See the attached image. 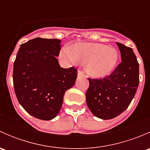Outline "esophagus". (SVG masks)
I'll return each instance as SVG.
<instances>
[{
	"label": "esophagus",
	"mask_w": 150,
	"mask_h": 150,
	"mask_svg": "<svg viewBox=\"0 0 150 150\" xmlns=\"http://www.w3.org/2000/svg\"><path fill=\"white\" fill-rule=\"evenodd\" d=\"M78 78H86V76H85L83 72V71H81V70H78Z\"/></svg>",
	"instance_id": "1"
}]
</instances>
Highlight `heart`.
Returning <instances> with one entry per match:
<instances>
[{"instance_id": "b5f03b06", "label": "heart", "mask_w": 150, "mask_h": 150, "mask_svg": "<svg viewBox=\"0 0 150 150\" xmlns=\"http://www.w3.org/2000/svg\"><path fill=\"white\" fill-rule=\"evenodd\" d=\"M61 55L72 62L86 63L85 69L88 75L96 78L110 75L118 61L115 48L101 43H78L72 48L65 46Z\"/></svg>"}]
</instances>
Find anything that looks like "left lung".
Returning <instances> with one entry per match:
<instances>
[{"instance_id":"obj_1","label":"left lung","mask_w":150,"mask_h":150,"mask_svg":"<svg viewBox=\"0 0 150 150\" xmlns=\"http://www.w3.org/2000/svg\"><path fill=\"white\" fill-rule=\"evenodd\" d=\"M122 62L108 76L88 78L86 103L96 117L114 118L123 112L134 99L139 83V66L130 47L117 43Z\"/></svg>"}]
</instances>
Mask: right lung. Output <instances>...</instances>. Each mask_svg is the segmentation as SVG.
I'll return each mask as SVG.
<instances>
[{
    "label": "right lung",
    "mask_w": 150,
    "mask_h": 150,
    "mask_svg": "<svg viewBox=\"0 0 150 150\" xmlns=\"http://www.w3.org/2000/svg\"><path fill=\"white\" fill-rule=\"evenodd\" d=\"M61 40L41 38L20 46L13 63V82L19 104L30 115L43 120L60 111L66 91L77 78L76 68L61 67L57 57Z\"/></svg>",
    "instance_id": "obj_1"
}]
</instances>
